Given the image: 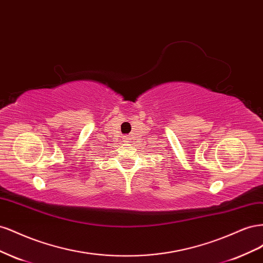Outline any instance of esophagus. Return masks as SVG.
Wrapping results in <instances>:
<instances>
[{
    "instance_id": "esophagus-1",
    "label": "esophagus",
    "mask_w": 263,
    "mask_h": 263,
    "mask_svg": "<svg viewBox=\"0 0 263 263\" xmlns=\"http://www.w3.org/2000/svg\"><path fill=\"white\" fill-rule=\"evenodd\" d=\"M130 140H132V138L128 136V135H126V136L123 137V141H124V142H129Z\"/></svg>"
}]
</instances>
